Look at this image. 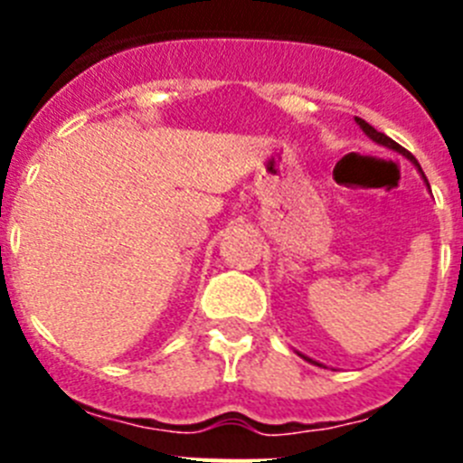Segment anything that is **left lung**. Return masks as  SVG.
I'll return each mask as SVG.
<instances>
[{
    "instance_id": "8db88e82",
    "label": "left lung",
    "mask_w": 463,
    "mask_h": 463,
    "mask_svg": "<svg viewBox=\"0 0 463 463\" xmlns=\"http://www.w3.org/2000/svg\"><path fill=\"white\" fill-rule=\"evenodd\" d=\"M354 120H357V125H359V127H362V132H364V134H366V137H369V138H373V141H375V143H380V146H384V148H390V150H396V153H401V155H406V157H408V159H411L412 165H415V166H417V171H420V174H422L424 183H427V187H429V181H427V175H424L422 166L417 165V159H415V157H412V155H411V153H408V150H406V148H401L399 143H396V141H392V138H390V137H387V134L378 132V129H375V127H371V125H369V122H366V120H362V118H354ZM304 359H308V357H304ZM308 362H313V359H308ZM313 364H315V362H313Z\"/></svg>"
}]
</instances>
